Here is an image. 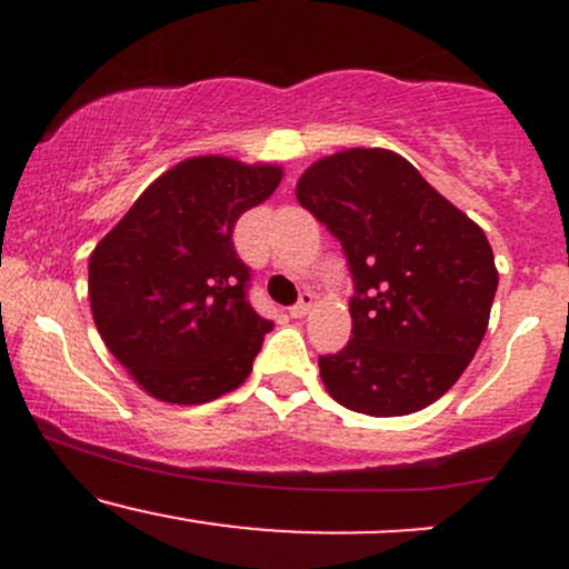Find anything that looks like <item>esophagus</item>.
<instances>
[{
    "label": "esophagus",
    "instance_id": "1",
    "mask_svg": "<svg viewBox=\"0 0 569 569\" xmlns=\"http://www.w3.org/2000/svg\"><path fill=\"white\" fill-rule=\"evenodd\" d=\"M312 291H302L299 293V299H297V305H291L289 307V312H291V318H302V316H307V310H310L312 307Z\"/></svg>",
    "mask_w": 569,
    "mask_h": 569
}]
</instances>
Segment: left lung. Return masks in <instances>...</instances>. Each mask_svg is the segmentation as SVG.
Wrapping results in <instances>:
<instances>
[{
    "instance_id": "obj_1",
    "label": "left lung",
    "mask_w": 569,
    "mask_h": 569,
    "mask_svg": "<svg viewBox=\"0 0 569 569\" xmlns=\"http://www.w3.org/2000/svg\"><path fill=\"white\" fill-rule=\"evenodd\" d=\"M297 200L339 240L352 278V337L318 358L329 396L369 417L426 409L487 331L498 291L487 234L388 149L318 160Z\"/></svg>"
}]
</instances>
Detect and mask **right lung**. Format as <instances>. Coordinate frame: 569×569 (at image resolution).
<instances>
[{"label": "right lung", "instance_id": "add662e5", "mask_svg": "<svg viewBox=\"0 0 569 569\" xmlns=\"http://www.w3.org/2000/svg\"><path fill=\"white\" fill-rule=\"evenodd\" d=\"M280 176L213 154L179 162L90 253L98 335L149 396L192 407L251 375L272 321L248 302L251 267L232 230Z\"/></svg>", "mask_w": 569, "mask_h": 569}]
</instances>
